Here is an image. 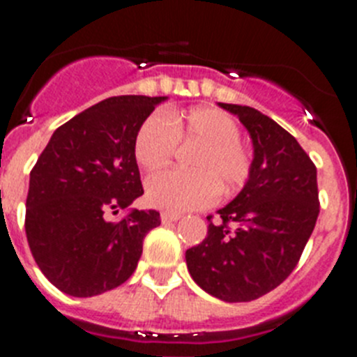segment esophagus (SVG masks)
Wrapping results in <instances>:
<instances>
[{
    "instance_id": "obj_1",
    "label": "esophagus",
    "mask_w": 357,
    "mask_h": 357,
    "mask_svg": "<svg viewBox=\"0 0 357 357\" xmlns=\"http://www.w3.org/2000/svg\"><path fill=\"white\" fill-rule=\"evenodd\" d=\"M181 214L178 213H168V211H166V213H162L160 214V220H162V223H169V222H176V220H181Z\"/></svg>"
}]
</instances>
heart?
Here are the masks:
<instances>
[{
  "label": "heart",
  "mask_w": 357,
  "mask_h": 357,
  "mask_svg": "<svg viewBox=\"0 0 357 357\" xmlns=\"http://www.w3.org/2000/svg\"><path fill=\"white\" fill-rule=\"evenodd\" d=\"M178 143H198L189 157L191 172H164L146 182L151 206L168 211L204 209L220 195L247 184L254 169L252 153L239 141L236 119L216 107H195L188 112H155L135 135L137 164L153 173L166 168Z\"/></svg>",
  "instance_id": "heart-1"
}]
</instances>
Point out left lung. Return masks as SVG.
Wrapping results in <instances>:
<instances>
[{
    "mask_svg": "<svg viewBox=\"0 0 357 357\" xmlns=\"http://www.w3.org/2000/svg\"><path fill=\"white\" fill-rule=\"evenodd\" d=\"M254 144L252 176L234 200L207 216V238L185 252L193 280L225 302H250L295 270L320 213L317 166L289 132L247 105L220 103Z\"/></svg>",
    "mask_w": 357,
    "mask_h": 357,
    "instance_id": "1",
    "label": "left lung"
}]
</instances>
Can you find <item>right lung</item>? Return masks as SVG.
<instances>
[{
    "label": "right lung",
    "instance_id": "add662e5",
    "mask_svg": "<svg viewBox=\"0 0 357 357\" xmlns=\"http://www.w3.org/2000/svg\"><path fill=\"white\" fill-rule=\"evenodd\" d=\"M166 96H114L53 132L30 172L24 230L31 255L55 288L94 296L134 273L157 211L127 209L143 195L135 135Z\"/></svg>",
    "mask_w": 357,
    "mask_h": 357
}]
</instances>
